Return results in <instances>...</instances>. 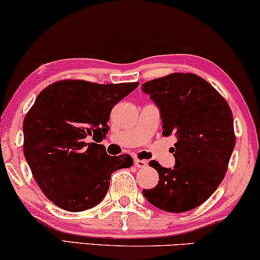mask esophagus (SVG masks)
I'll return each mask as SVG.
<instances>
[{
  "mask_svg": "<svg viewBox=\"0 0 260 260\" xmlns=\"http://www.w3.org/2000/svg\"><path fill=\"white\" fill-rule=\"evenodd\" d=\"M135 167L138 168H146L148 166V162L146 159H135Z\"/></svg>",
  "mask_w": 260,
  "mask_h": 260,
  "instance_id": "1",
  "label": "esophagus"
}]
</instances>
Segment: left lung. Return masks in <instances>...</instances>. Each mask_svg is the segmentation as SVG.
<instances>
[{
    "label": "left lung",
    "instance_id": "obj_1",
    "mask_svg": "<svg viewBox=\"0 0 260 260\" xmlns=\"http://www.w3.org/2000/svg\"><path fill=\"white\" fill-rule=\"evenodd\" d=\"M157 105L164 137L175 135V167L151 160L158 184L142 193L162 211L183 213L198 207L221 184L235 147L233 113L213 85L191 73H175L141 86Z\"/></svg>",
    "mask_w": 260,
    "mask_h": 260
}]
</instances>
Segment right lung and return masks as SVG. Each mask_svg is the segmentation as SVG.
<instances>
[{"mask_svg": "<svg viewBox=\"0 0 260 260\" xmlns=\"http://www.w3.org/2000/svg\"><path fill=\"white\" fill-rule=\"evenodd\" d=\"M138 85L63 80L38 94L24 118L23 150L37 184L57 207H94L108 193L111 175L133 166L129 155L110 156L86 139L106 137L111 110Z\"/></svg>", "mask_w": 260, "mask_h": 260, "instance_id": "1", "label": "right lung"}]
</instances>
